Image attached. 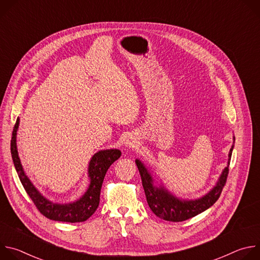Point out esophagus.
Instances as JSON below:
<instances>
[{"label":"esophagus","mask_w":260,"mask_h":260,"mask_svg":"<svg viewBox=\"0 0 260 260\" xmlns=\"http://www.w3.org/2000/svg\"><path fill=\"white\" fill-rule=\"evenodd\" d=\"M124 145L127 148H133V147H135L137 145V141L134 138H132V137H127L126 140L124 141Z\"/></svg>","instance_id":"obj_1"}]
</instances>
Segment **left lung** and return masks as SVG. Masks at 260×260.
Returning a JSON list of instances; mask_svg holds the SVG:
<instances>
[{"label":"left lung","instance_id":"1","mask_svg":"<svg viewBox=\"0 0 260 260\" xmlns=\"http://www.w3.org/2000/svg\"><path fill=\"white\" fill-rule=\"evenodd\" d=\"M234 144L229 153L228 166L222 171L215 186L205 196L196 200L179 199L171 191H169L164 186L162 183L155 185L154 179L150 171L148 170V168L140 159H136V165L141 175L142 185L145 191L147 203L149 205L151 211L160 219L173 222H180L192 218L212 207L219 199L222 189H223L225 185L232 153L235 146Z\"/></svg>","mask_w":260,"mask_h":260}]
</instances>
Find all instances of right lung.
<instances>
[{
	"mask_svg": "<svg viewBox=\"0 0 260 260\" xmlns=\"http://www.w3.org/2000/svg\"><path fill=\"white\" fill-rule=\"evenodd\" d=\"M18 126L19 118H17L12 132L11 155L22 186L24 187L26 193L36 205L37 209H38L45 217L54 221L75 223V222H83L87 220L99 207L101 188L105 175L110 166L120 157L121 151L118 149H106L100 150L96 153H94L93 156L90 158L88 165L87 173L89 178V185L84 194L79 200L73 203H53L40 193V191L34 186V184L23 171L20 158L18 156L16 145Z\"/></svg>",
	"mask_w": 260,
	"mask_h": 260,
	"instance_id": "right-lung-1",
	"label": "right lung"
}]
</instances>
